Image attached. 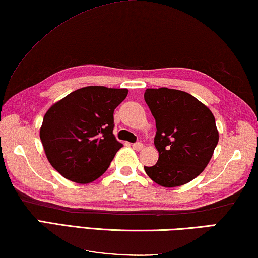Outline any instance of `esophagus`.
I'll list each match as a JSON object with an SVG mask.
<instances>
[{
	"label": "esophagus",
	"mask_w": 258,
	"mask_h": 258,
	"mask_svg": "<svg viewBox=\"0 0 258 258\" xmlns=\"http://www.w3.org/2000/svg\"><path fill=\"white\" fill-rule=\"evenodd\" d=\"M132 147H133V149H136V150H141L142 148H144V145H142L141 142H136V144L132 145Z\"/></svg>",
	"instance_id": "34e87169"
}]
</instances>
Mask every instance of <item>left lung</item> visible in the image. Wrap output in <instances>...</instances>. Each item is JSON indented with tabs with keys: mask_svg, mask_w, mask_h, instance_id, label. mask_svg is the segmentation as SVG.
<instances>
[{
	"mask_svg": "<svg viewBox=\"0 0 258 258\" xmlns=\"http://www.w3.org/2000/svg\"><path fill=\"white\" fill-rule=\"evenodd\" d=\"M145 101L156 121L154 145L158 161L145 166L163 187H178L195 179L210 162L218 144L216 120L209 108L178 89L148 88Z\"/></svg>",
	"mask_w": 258,
	"mask_h": 258,
	"instance_id": "left-lung-1",
	"label": "left lung"
}]
</instances>
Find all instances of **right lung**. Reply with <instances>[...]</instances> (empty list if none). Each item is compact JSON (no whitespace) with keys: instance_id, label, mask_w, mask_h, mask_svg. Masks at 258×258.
<instances>
[{"instance_id":"1","label":"right lung","mask_w":258,"mask_h":258,"mask_svg":"<svg viewBox=\"0 0 258 258\" xmlns=\"http://www.w3.org/2000/svg\"><path fill=\"white\" fill-rule=\"evenodd\" d=\"M128 91L88 86L51 105L40 139L51 166L69 180L88 183L108 170L122 145L113 136V111Z\"/></svg>"}]
</instances>
